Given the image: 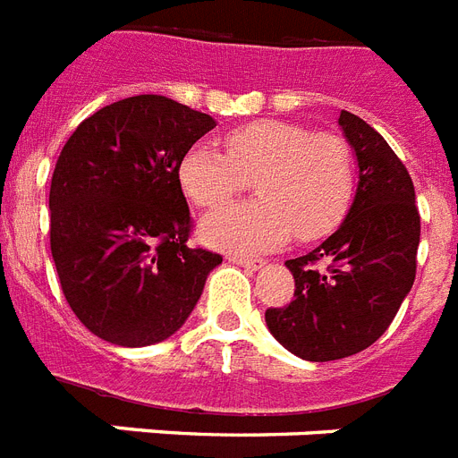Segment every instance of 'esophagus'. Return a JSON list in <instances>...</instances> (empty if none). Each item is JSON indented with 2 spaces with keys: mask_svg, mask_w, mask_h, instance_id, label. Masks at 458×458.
Masks as SVG:
<instances>
[{
  "mask_svg": "<svg viewBox=\"0 0 458 458\" xmlns=\"http://www.w3.org/2000/svg\"><path fill=\"white\" fill-rule=\"evenodd\" d=\"M229 259H232L233 265H241V267H246V269H262V267L267 265L265 259H258V258H243V255H229Z\"/></svg>",
  "mask_w": 458,
  "mask_h": 458,
  "instance_id": "1",
  "label": "esophagus"
}]
</instances>
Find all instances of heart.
Returning a JSON list of instances; mask_svg holds the SVG:
<instances>
[{
    "mask_svg": "<svg viewBox=\"0 0 458 458\" xmlns=\"http://www.w3.org/2000/svg\"><path fill=\"white\" fill-rule=\"evenodd\" d=\"M226 153L191 146L179 163V184L199 208H217L255 179L258 200L219 208L200 222V236L219 250L262 252L317 241L345 217L354 191L350 146L295 123L258 120L225 137Z\"/></svg>",
    "mask_w": 458,
    "mask_h": 458,
    "instance_id": "obj_1",
    "label": "heart"
}]
</instances>
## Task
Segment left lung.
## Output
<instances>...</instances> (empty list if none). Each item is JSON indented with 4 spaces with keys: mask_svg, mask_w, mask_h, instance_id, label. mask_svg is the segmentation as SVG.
<instances>
[{
    "mask_svg": "<svg viewBox=\"0 0 458 458\" xmlns=\"http://www.w3.org/2000/svg\"><path fill=\"white\" fill-rule=\"evenodd\" d=\"M338 125L360 167L352 206L321 246L288 259L293 300L265 312L274 338L307 361L343 360L374 345L416 279L420 217L407 167L361 118L343 111ZM319 261L327 267H317Z\"/></svg>",
    "mask_w": 458,
    "mask_h": 458,
    "instance_id": "1",
    "label": "left lung"
}]
</instances>
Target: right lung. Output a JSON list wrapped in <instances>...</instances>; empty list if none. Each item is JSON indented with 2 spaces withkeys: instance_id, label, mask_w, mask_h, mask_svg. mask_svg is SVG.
Wrapping results in <instances>:
<instances>
[{
  "instance_id": "add662e5",
  "label": "right lung",
  "mask_w": 458,
  "mask_h": 458,
  "mask_svg": "<svg viewBox=\"0 0 458 458\" xmlns=\"http://www.w3.org/2000/svg\"><path fill=\"white\" fill-rule=\"evenodd\" d=\"M215 120L158 94L80 123L51 177V255L68 305L101 340L144 347L189 319L222 255L189 246L179 163Z\"/></svg>"
}]
</instances>
